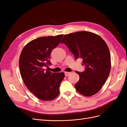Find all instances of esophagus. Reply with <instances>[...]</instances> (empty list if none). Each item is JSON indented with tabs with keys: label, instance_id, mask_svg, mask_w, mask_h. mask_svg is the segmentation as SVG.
<instances>
[{
	"label": "esophagus",
	"instance_id": "esophagus-1",
	"mask_svg": "<svg viewBox=\"0 0 127 127\" xmlns=\"http://www.w3.org/2000/svg\"><path fill=\"white\" fill-rule=\"evenodd\" d=\"M70 74V72H64V75H65V76H68Z\"/></svg>",
	"mask_w": 127,
	"mask_h": 127
}]
</instances>
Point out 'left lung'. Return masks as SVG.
I'll return each instance as SVG.
<instances>
[{
  "label": "left lung",
  "mask_w": 127,
  "mask_h": 127,
  "mask_svg": "<svg viewBox=\"0 0 127 127\" xmlns=\"http://www.w3.org/2000/svg\"><path fill=\"white\" fill-rule=\"evenodd\" d=\"M61 42L66 44L75 59L82 58L85 70L76 71L79 80L75 85L78 93L85 96L96 94L110 74L111 64L108 46L96 34L80 31L64 35Z\"/></svg>",
  "instance_id": "obj_1"
}]
</instances>
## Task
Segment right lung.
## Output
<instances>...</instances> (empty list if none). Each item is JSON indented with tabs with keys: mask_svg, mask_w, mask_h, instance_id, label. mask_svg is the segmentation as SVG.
<instances>
[{
	"mask_svg": "<svg viewBox=\"0 0 127 127\" xmlns=\"http://www.w3.org/2000/svg\"><path fill=\"white\" fill-rule=\"evenodd\" d=\"M63 34L37 38L26 44L19 60L21 76L28 90L43 101H51L59 94L64 72L51 73L45 67L51 64V51L60 43Z\"/></svg>",
	"mask_w": 127,
	"mask_h": 127,
	"instance_id": "1",
	"label": "right lung"
}]
</instances>
